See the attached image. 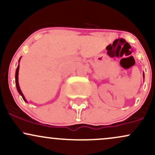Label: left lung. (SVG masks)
<instances>
[{
	"label": "left lung",
	"mask_w": 155,
	"mask_h": 155,
	"mask_svg": "<svg viewBox=\"0 0 155 155\" xmlns=\"http://www.w3.org/2000/svg\"><path fill=\"white\" fill-rule=\"evenodd\" d=\"M143 78H144V74H143Z\"/></svg>",
	"instance_id": "left-lung-1"
}]
</instances>
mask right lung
<instances>
[{
	"label": "right lung",
	"mask_w": 155,
	"mask_h": 155,
	"mask_svg": "<svg viewBox=\"0 0 155 155\" xmlns=\"http://www.w3.org/2000/svg\"><path fill=\"white\" fill-rule=\"evenodd\" d=\"M19 65H18V66H17V70H16V74H15V82H16V86H17V91H18V92H19V93L21 95H22V97L23 100L26 101L24 95H23L22 92V91H21L20 88H19V83H18V74H19Z\"/></svg>",
	"instance_id": "right-lung-1"
}]
</instances>
